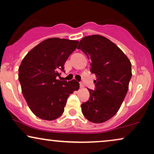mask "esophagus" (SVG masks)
I'll list each match as a JSON object with an SVG mask.
<instances>
[{
    "instance_id": "esophagus-1",
    "label": "esophagus",
    "mask_w": 154,
    "mask_h": 154,
    "mask_svg": "<svg viewBox=\"0 0 154 154\" xmlns=\"http://www.w3.org/2000/svg\"><path fill=\"white\" fill-rule=\"evenodd\" d=\"M80 88H84V85H83V83H82V82H81V83H80Z\"/></svg>"
}]
</instances>
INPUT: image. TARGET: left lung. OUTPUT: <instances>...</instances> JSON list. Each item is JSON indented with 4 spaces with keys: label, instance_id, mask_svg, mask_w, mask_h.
Here are the masks:
<instances>
[{
    "label": "left lung",
    "instance_id": "8db88e82",
    "mask_svg": "<svg viewBox=\"0 0 154 154\" xmlns=\"http://www.w3.org/2000/svg\"><path fill=\"white\" fill-rule=\"evenodd\" d=\"M77 49L90 60V72L95 74V89H88L90 98L81 104L86 119L100 123L111 119L119 110L132 77L131 63L123 52L102 35L84 37Z\"/></svg>",
    "mask_w": 154,
    "mask_h": 154
}]
</instances>
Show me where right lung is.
Here are the masks:
<instances>
[{
    "label": "right lung",
    "instance_id": "1",
    "mask_svg": "<svg viewBox=\"0 0 154 154\" xmlns=\"http://www.w3.org/2000/svg\"><path fill=\"white\" fill-rule=\"evenodd\" d=\"M79 42L52 38L29 52L19 68L23 96L31 111L40 119L52 121L64 111L69 96L79 88L75 80L57 79Z\"/></svg>",
    "mask_w": 154,
    "mask_h": 154
}]
</instances>
